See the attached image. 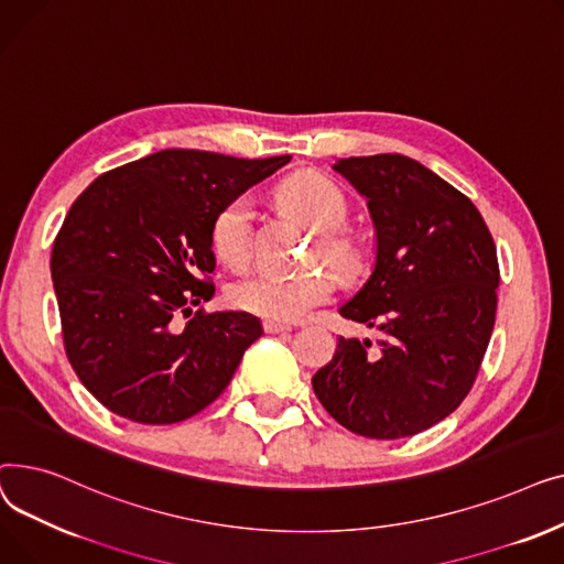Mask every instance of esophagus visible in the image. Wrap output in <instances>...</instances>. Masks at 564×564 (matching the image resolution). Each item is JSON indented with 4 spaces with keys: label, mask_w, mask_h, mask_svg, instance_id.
Masks as SVG:
<instances>
[{
    "label": "esophagus",
    "mask_w": 564,
    "mask_h": 564,
    "mask_svg": "<svg viewBox=\"0 0 564 564\" xmlns=\"http://www.w3.org/2000/svg\"><path fill=\"white\" fill-rule=\"evenodd\" d=\"M262 329L264 334H283V332H290L292 327L288 322H274V319H264L262 322Z\"/></svg>",
    "instance_id": "1"
}]
</instances>
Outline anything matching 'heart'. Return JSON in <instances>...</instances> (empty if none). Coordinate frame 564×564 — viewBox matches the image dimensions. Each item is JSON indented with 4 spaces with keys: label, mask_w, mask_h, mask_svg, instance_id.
Listing matches in <instances>:
<instances>
[{
    "label": "heart",
    "mask_w": 564,
    "mask_h": 564,
    "mask_svg": "<svg viewBox=\"0 0 564 564\" xmlns=\"http://www.w3.org/2000/svg\"><path fill=\"white\" fill-rule=\"evenodd\" d=\"M276 200L290 215L317 232L313 262H324L343 283L359 281L368 270V249L359 232L347 228L349 200L345 192L317 171H297L276 187ZM210 247L230 267L245 270L253 253V207L247 196L226 200L210 224ZM334 281L319 272H260L230 285V302L251 315L292 322L329 302Z\"/></svg>",
    "instance_id": "1"
}]
</instances>
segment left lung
I'll list each match as a JSON object with an SVG mask.
<instances>
[{"label": "left lung", "instance_id": "8db88e82", "mask_svg": "<svg viewBox=\"0 0 564 564\" xmlns=\"http://www.w3.org/2000/svg\"><path fill=\"white\" fill-rule=\"evenodd\" d=\"M334 169L368 198L377 230L375 272L340 315L379 338L340 336L313 391L354 434L413 436L451 416L478 377L498 304L494 237L470 198L416 160Z\"/></svg>", "mask_w": 564, "mask_h": 564}]
</instances>
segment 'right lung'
I'll list each match as a JSON object with an SVG mask.
<instances>
[{
	"instance_id": "obj_1",
	"label": "right lung",
	"mask_w": 564,
	"mask_h": 564,
	"mask_svg": "<svg viewBox=\"0 0 564 564\" xmlns=\"http://www.w3.org/2000/svg\"><path fill=\"white\" fill-rule=\"evenodd\" d=\"M288 162L171 148L102 173L77 196L50 270L66 357L116 416L181 423L228 387L262 327L249 313L200 306L215 294L210 224Z\"/></svg>"
}]
</instances>
